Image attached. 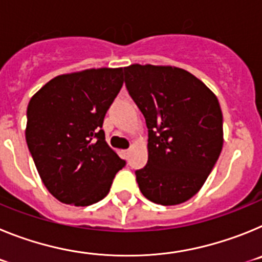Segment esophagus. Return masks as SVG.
<instances>
[{"label": "esophagus", "instance_id": "34e87169", "mask_svg": "<svg viewBox=\"0 0 262 262\" xmlns=\"http://www.w3.org/2000/svg\"><path fill=\"white\" fill-rule=\"evenodd\" d=\"M129 154H131V148H128V149H124V151H123V155L126 157H128Z\"/></svg>", "mask_w": 262, "mask_h": 262}]
</instances>
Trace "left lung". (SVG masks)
<instances>
[{
	"mask_svg": "<svg viewBox=\"0 0 262 262\" xmlns=\"http://www.w3.org/2000/svg\"><path fill=\"white\" fill-rule=\"evenodd\" d=\"M126 86L145 118L148 163L136 170L143 195L173 206L201 190L223 147L216 96L190 72L170 66L124 67Z\"/></svg>",
	"mask_w": 262,
	"mask_h": 262,
	"instance_id": "8db88e82",
	"label": "left lung"
}]
</instances>
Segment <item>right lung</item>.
I'll return each instance as SVG.
<instances>
[{"label":"right lung","instance_id":"1","mask_svg":"<svg viewBox=\"0 0 262 262\" xmlns=\"http://www.w3.org/2000/svg\"><path fill=\"white\" fill-rule=\"evenodd\" d=\"M122 85L123 68L85 69L56 76L30 99L27 147L60 202L90 206L103 200L126 164L101 129Z\"/></svg>","mask_w":262,"mask_h":262}]
</instances>
